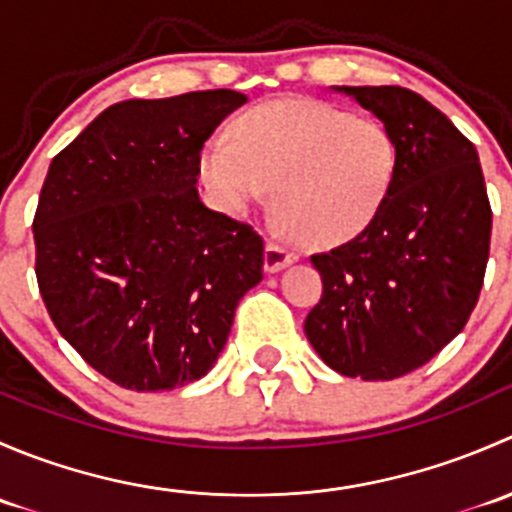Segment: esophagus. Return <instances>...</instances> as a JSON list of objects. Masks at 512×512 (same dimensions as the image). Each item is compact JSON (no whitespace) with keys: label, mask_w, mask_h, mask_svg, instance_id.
Returning a JSON list of instances; mask_svg holds the SVG:
<instances>
[{"label":"esophagus","mask_w":512,"mask_h":512,"mask_svg":"<svg viewBox=\"0 0 512 512\" xmlns=\"http://www.w3.org/2000/svg\"><path fill=\"white\" fill-rule=\"evenodd\" d=\"M297 252L289 250L287 245H282V242H275L270 240L265 247V270L267 272H280L285 270V267L292 265V262H297Z\"/></svg>","instance_id":"esophagus-1"}]
</instances>
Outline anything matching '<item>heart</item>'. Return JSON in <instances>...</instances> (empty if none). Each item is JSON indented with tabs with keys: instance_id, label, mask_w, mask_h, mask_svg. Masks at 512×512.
<instances>
[{
	"instance_id": "1",
	"label": "heart",
	"mask_w": 512,
	"mask_h": 512,
	"mask_svg": "<svg viewBox=\"0 0 512 512\" xmlns=\"http://www.w3.org/2000/svg\"><path fill=\"white\" fill-rule=\"evenodd\" d=\"M396 143L376 118L309 98L250 108L200 151V180L220 213L242 218L272 186L277 213L312 245L354 240L396 178Z\"/></svg>"
}]
</instances>
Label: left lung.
Listing matches in <instances>:
<instances>
[{
	"label": "left lung",
	"mask_w": 512,
	"mask_h": 512,
	"mask_svg": "<svg viewBox=\"0 0 512 512\" xmlns=\"http://www.w3.org/2000/svg\"><path fill=\"white\" fill-rule=\"evenodd\" d=\"M334 91L384 123L399 163L374 223L312 255L324 292L304 334L339 374L399 379L466 327L483 287L493 213L476 146L426 98L401 86Z\"/></svg>",
	"instance_id": "left-lung-1"
}]
</instances>
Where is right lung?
<instances>
[{"mask_svg":"<svg viewBox=\"0 0 512 512\" xmlns=\"http://www.w3.org/2000/svg\"><path fill=\"white\" fill-rule=\"evenodd\" d=\"M242 103L230 89L113 103L51 160L34 215L39 292L61 337L123 389L208 374L262 280V237L195 188L205 141Z\"/></svg>","mask_w":512,"mask_h":512,"instance_id":"right-lung-1","label":"right lung"}]
</instances>
